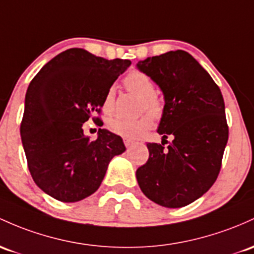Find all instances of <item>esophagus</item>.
Returning <instances> with one entry per match:
<instances>
[{"mask_svg":"<svg viewBox=\"0 0 254 254\" xmlns=\"http://www.w3.org/2000/svg\"><path fill=\"white\" fill-rule=\"evenodd\" d=\"M133 143H135V141L130 140V138H124V144H125V147H127V148H129V147H131Z\"/></svg>","mask_w":254,"mask_h":254,"instance_id":"esophagus-1","label":"esophagus"}]
</instances>
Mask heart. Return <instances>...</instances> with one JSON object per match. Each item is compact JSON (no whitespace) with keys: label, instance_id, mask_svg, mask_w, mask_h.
Wrapping results in <instances>:
<instances>
[{"label":"heart","instance_id":"heart-1","mask_svg":"<svg viewBox=\"0 0 254 254\" xmlns=\"http://www.w3.org/2000/svg\"><path fill=\"white\" fill-rule=\"evenodd\" d=\"M124 85L131 93L142 97L141 110L148 111L155 117L163 113V101L160 97L155 95V85L153 80L146 73L140 71H132L124 78ZM114 99H116V89L110 86L106 91L102 100V111L106 114H111L114 110ZM154 118L149 113L143 114L140 118L127 119L122 117H114L107 123L111 131L124 137L136 138L141 137L152 127Z\"/></svg>","mask_w":254,"mask_h":254}]
</instances>
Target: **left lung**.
I'll return each mask as SVG.
<instances>
[{"label": "left lung", "instance_id": "1", "mask_svg": "<svg viewBox=\"0 0 254 254\" xmlns=\"http://www.w3.org/2000/svg\"><path fill=\"white\" fill-rule=\"evenodd\" d=\"M164 94L158 132L161 144L147 143L149 158L137 169L143 194L169 208L187 206L212 187L228 142L224 100L208 72L185 50L138 61ZM171 135L168 149L163 141Z\"/></svg>", "mask_w": 254, "mask_h": 254}]
</instances>
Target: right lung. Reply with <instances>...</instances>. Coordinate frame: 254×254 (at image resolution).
<instances>
[{
  "instance_id": "1",
  "label": "right lung",
  "mask_w": 254,
  "mask_h": 254,
  "mask_svg": "<svg viewBox=\"0 0 254 254\" xmlns=\"http://www.w3.org/2000/svg\"><path fill=\"white\" fill-rule=\"evenodd\" d=\"M130 65L71 48L33 77L20 135L30 174L46 194L63 202L85 199L99 189L112 158L125 152L121 136L99 129L90 141L83 124L100 113L107 89Z\"/></svg>"
}]
</instances>
